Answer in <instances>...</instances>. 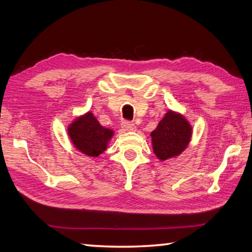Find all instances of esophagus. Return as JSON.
Segmentation results:
<instances>
[{
    "mask_svg": "<svg viewBox=\"0 0 252 252\" xmlns=\"http://www.w3.org/2000/svg\"><path fill=\"white\" fill-rule=\"evenodd\" d=\"M122 130L125 131H135V126L130 122H123L121 125Z\"/></svg>",
    "mask_w": 252,
    "mask_h": 252,
    "instance_id": "esophagus-1",
    "label": "esophagus"
}]
</instances>
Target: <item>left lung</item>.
<instances>
[{
	"label": "left lung",
	"mask_w": 252,
	"mask_h": 252,
	"mask_svg": "<svg viewBox=\"0 0 252 252\" xmlns=\"http://www.w3.org/2000/svg\"><path fill=\"white\" fill-rule=\"evenodd\" d=\"M192 138V126L180 112L168 110L155 131L151 132L152 149L160 161L181 155Z\"/></svg>",
	"instance_id": "left-lung-1"
}]
</instances>
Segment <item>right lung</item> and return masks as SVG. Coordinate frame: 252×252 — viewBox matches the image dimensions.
<instances>
[{
	"label": "right lung",
	"instance_id": "obj_1",
	"mask_svg": "<svg viewBox=\"0 0 252 252\" xmlns=\"http://www.w3.org/2000/svg\"><path fill=\"white\" fill-rule=\"evenodd\" d=\"M67 135L76 150L96 158L108 148L114 131L100 125L91 111L76 117L67 126Z\"/></svg>",
	"mask_w": 252,
	"mask_h": 252
}]
</instances>
